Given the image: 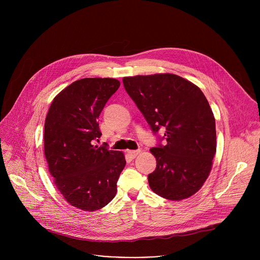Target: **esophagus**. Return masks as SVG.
Here are the masks:
<instances>
[{"instance_id": "obj_1", "label": "esophagus", "mask_w": 260, "mask_h": 260, "mask_svg": "<svg viewBox=\"0 0 260 260\" xmlns=\"http://www.w3.org/2000/svg\"><path fill=\"white\" fill-rule=\"evenodd\" d=\"M140 153V150H127L126 154L131 157V158H136L138 156V154Z\"/></svg>"}]
</instances>
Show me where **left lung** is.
Instances as JSON below:
<instances>
[{"label":"left lung","mask_w":260,"mask_h":260,"mask_svg":"<svg viewBox=\"0 0 260 260\" xmlns=\"http://www.w3.org/2000/svg\"><path fill=\"white\" fill-rule=\"evenodd\" d=\"M152 132L166 129L165 146L151 148L156 169L148 175L159 197L181 201L198 192L210 175L216 153V126L203 91L175 74L122 79Z\"/></svg>","instance_id":"obj_1"}]
</instances>
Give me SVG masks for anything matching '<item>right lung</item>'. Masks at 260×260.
I'll list each match as a JSON object with an SVG mask.
<instances>
[{"instance_id": "1", "label": "right lung", "mask_w": 260, "mask_h": 260, "mask_svg": "<svg viewBox=\"0 0 260 260\" xmlns=\"http://www.w3.org/2000/svg\"><path fill=\"white\" fill-rule=\"evenodd\" d=\"M120 82L84 78L52 101L44 125V154L56 188L73 207L96 211L112 201L125 167L124 154L96 146L98 118Z\"/></svg>"}]
</instances>
